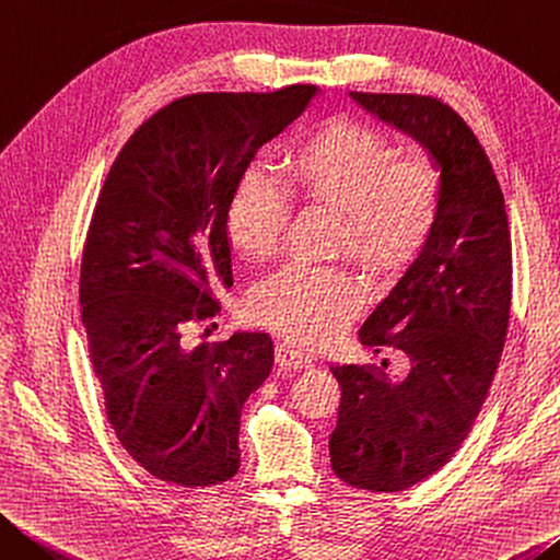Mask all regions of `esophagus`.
Here are the masks:
<instances>
[{"mask_svg": "<svg viewBox=\"0 0 560 560\" xmlns=\"http://www.w3.org/2000/svg\"><path fill=\"white\" fill-rule=\"evenodd\" d=\"M275 360H278L280 366H285V370H302V366H313L315 357L307 350H302V347L278 342V347H275Z\"/></svg>", "mask_w": 560, "mask_h": 560, "instance_id": "esophagus-1", "label": "esophagus"}]
</instances>
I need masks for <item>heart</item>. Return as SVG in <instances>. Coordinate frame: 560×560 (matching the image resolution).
<instances>
[{
  "instance_id": "b5f03b06",
  "label": "heart",
  "mask_w": 560,
  "mask_h": 560,
  "mask_svg": "<svg viewBox=\"0 0 560 560\" xmlns=\"http://www.w3.org/2000/svg\"><path fill=\"white\" fill-rule=\"evenodd\" d=\"M247 173L228 206L225 231L247 262L275 253L285 220V194L337 213L335 245L364 270L389 275L405 268L432 235L442 183L424 159H399L366 128L329 124L300 145L278 180ZM357 305V288L340 270L290 265L255 290L253 315L300 342L327 340Z\"/></svg>"
}]
</instances>
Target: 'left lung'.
<instances>
[{"label": "left lung", "mask_w": 560, "mask_h": 560, "mask_svg": "<svg viewBox=\"0 0 560 560\" xmlns=\"http://www.w3.org/2000/svg\"><path fill=\"white\" fill-rule=\"evenodd\" d=\"M350 98L417 141L442 183L427 245L360 327L364 347L399 350L407 372L389 380L374 366H329L342 387L332 471L350 487L392 493L442 469L487 399L509 329L511 233L489 155L454 108L407 94Z\"/></svg>", "instance_id": "obj_1"}]
</instances>
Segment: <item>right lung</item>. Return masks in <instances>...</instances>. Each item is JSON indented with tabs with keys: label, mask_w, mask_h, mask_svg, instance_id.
Wrapping results in <instances>:
<instances>
[{
	"label": "right lung",
	"mask_w": 560,
	"mask_h": 560,
	"mask_svg": "<svg viewBox=\"0 0 560 560\" xmlns=\"http://www.w3.org/2000/svg\"><path fill=\"white\" fill-rule=\"evenodd\" d=\"M317 86L196 94L153 114L118 153L81 258V323L106 417L155 479L213 487L241 466V411L268 380L265 332L190 347L233 288L225 218L262 143L307 112Z\"/></svg>",
	"instance_id": "add662e5"
}]
</instances>
